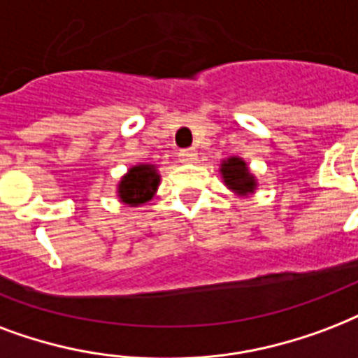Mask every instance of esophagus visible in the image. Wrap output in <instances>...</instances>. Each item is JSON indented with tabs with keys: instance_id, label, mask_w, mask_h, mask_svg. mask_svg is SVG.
<instances>
[{
	"instance_id": "1",
	"label": "esophagus",
	"mask_w": 358,
	"mask_h": 358,
	"mask_svg": "<svg viewBox=\"0 0 358 358\" xmlns=\"http://www.w3.org/2000/svg\"><path fill=\"white\" fill-rule=\"evenodd\" d=\"M195 157H197V152H195L193 148H185L180 152V159L184 161V163H191Z\"/></svg>"
}]
</instances>
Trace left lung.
Returning a JSON list of instances; mask_svg holds the SVG:
<instances>
[{
    "mask_svg": "<svg viewBox=\"0 0 358 358\" xmlns=\"http://www.w3.org/2000/svg\"><path fill=\"white\" fill-rule=\"evenodd\" d=\"M222 176L223 182L229 189L234 191L236 195H250L257 189V180L250 173V169L245 165V161L242 157H227L222 163Z\"/></svg>",
    "mask_w": 358,
    "mask_h": 358,
    "instance_id": "obj_1",
    "label": "left lung"
}]
</instances>
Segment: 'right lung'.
I'll return each instance as SVG.
<instances>
[{
	"instance_id": "1",
	"label": "right lung",
	"mask_w": 358,
	"mask_h": 358,
	"mask_svg": "<svg viewBox=\"0 0 358 358\" xmlns=\"http://www.w3.org/2000/svg\"><path fill=\"white\" fill-rule=\"evenodd\" d=\"M157 185H159L157 167L150 163H138V165H133L127 174L120 180L118 197L124 204L141 206L154 197Z\"/></svg>"
}]
</instances>
